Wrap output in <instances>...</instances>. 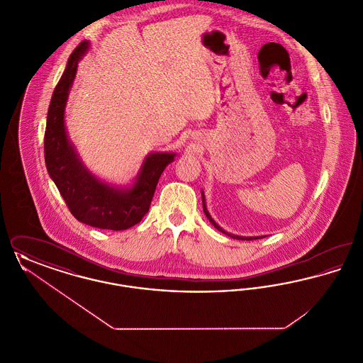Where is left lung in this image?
I'll return each instance as SVG.
<instances>
[{
    "label": "left lung",
    "mask_w": 363,
    "mask_h": 363,
    "mask_svg": "<svg viewBox=\"0 0 363 363\" xmlns=\"http://www.w3.org/2000/svg\"><path fill=\"white\" fill-rule=\"evenodd\" d=\"M201 197H203V209H204V213H206V216L208 218V220L212 223V225L215 227V228H218L219 231H222L223 234L225 235H228V237H231V238H234V240H246V241H250V240H259V238H264L262 235L261 237H242V235H235V234H231V233H227L225 231L220 225H218L213 219H212V216L209 215V212H208L207 206H206V196H204V191H201Z\"/></svg>",
    "instance_id": "8db88e82"
}]
</instances>
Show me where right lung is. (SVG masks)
Returning <instances> with one entry per match:
<instances>
[{"label":"right lung","mask_w":363,"mask_h":363,"mask_svg":"<svg viewBox=\"0 0 363 363\" xmlns=\"http://www.w3.org/2000/svg\"><path fill=\"white\" fill-rule=\"evenodd\" d=\"M89 42H82L70 54L67 68L54 88L45 132V162L70 213L82 223L102 230L121 231L138 225L148 212L160 174L175 159L174 152L145 156L130 186L106 184L82 162L65 128V106L76 77L79 61Z\"/></svg>","instance_id":"1"}]
</instances>
